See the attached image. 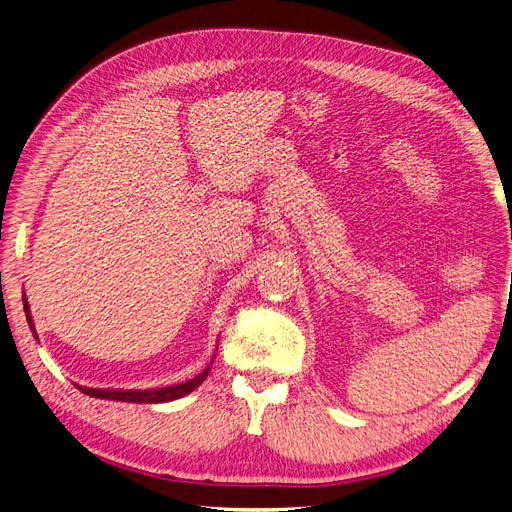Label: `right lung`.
Wrapping results in <instances>:
<instances>
[{
	"label": "right lung",
	"instance_id": "right-lung-1",
	"mask_svg": "<svg viewBox=\"0 0 512 512\" xmlns=\"http://www.w3.org/2000/svg\"><path fill=\"white\" fill-rule=\"evenodd\" d=\"M22 303H25V311H27V320L31 324L33 335L37 339V332L31 320V311H29V301L27 297H22ZM217 351V349H215ZM215 360V358H213ZM211 360V364H213ZM211 364L201 372L196 374L194 379L186 381V383H177V385H169V387H161V389H92V387H81L75 385L79 391L87 393L90 397H100V399H115V402H131V404H163V402H173V399H180L188 393H192L198 385H203V381L211 372Z\"/></svg>",
	"mask_w": 512,
	"mask_h": 512
}]
</instances>
